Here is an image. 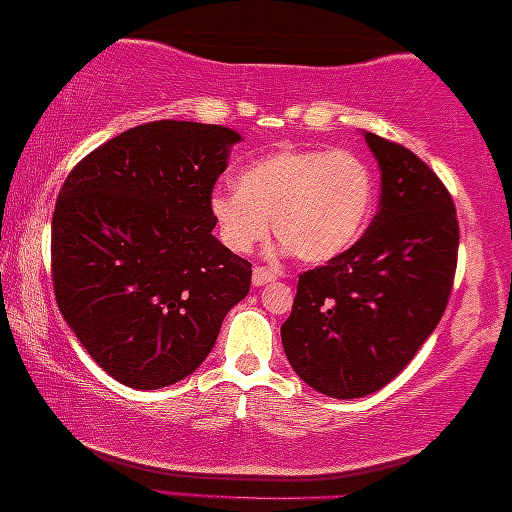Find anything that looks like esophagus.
I'll use <instances>...</instances> for the list:
<instances>
[{
  "label": "esophagus",
  "instance_id": "esophagus-1",
  "mask_svg": "<svg viewBox=\"0 0 512 512\" xmlns=\"http://www.w3.org/2000/svg\"><path fill=\"white\" fill-rule=\"evenodd\" d=\"M275 279H277V272L270 268H263V265H256L254 272H251V282H254V286H263L268 282H275Z\"/></svg>",
  "mask_w": 512,
  "mask_h": 512
}]
</instances>
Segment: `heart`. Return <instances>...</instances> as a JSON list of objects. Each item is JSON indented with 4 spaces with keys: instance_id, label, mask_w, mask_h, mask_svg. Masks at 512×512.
<instances>
[{
    "instance_id": "1",
    "label": "heart",
    "mask_w": 512,
    "mask_h": 512,
    "mask_svg": "<svg viewBox=\"0 0 512 512\" xmlns=\"http://www.w3.org/2000/svg\"><path fill=\"white\" fill-rule=\"evenodd\" d=\"M373 207L368 165L349 151L291 149L270 153L237 174L235 188L209 198L216 233L233 254H249L272 230L300 261L340 256L366 228Z\"/></svg>"
}]
</instances>
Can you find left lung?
Masks as SVG:
<instances>
[{
    "label": "left lung",
    "instance_id": "8db88e82",
    "mask_svg": "<svg viewBox=\"0 0 512 512\" xmlns=\"http://www.w3.org/2000/svg\"><path fill=\"white\" fill-rule=\"evenodd\" d=\"M382 177L380 212L361 240L298 277L282 345L314 391L361 398L389 384L436 331L457 270L459 223L436 172L366 132Z\"/></svg>",
    "mask_w": 512,
    "mask_h": 512
}]
</instances>
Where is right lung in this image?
<instances>
[{
    "label": "right lung",
    "instance_id": "right-lung-1",
    "mask_svg": "<svg viewBox=\"0 0 512 512\" xmlns=\"http://www.w3.org/2000/svg\"><path fill=\"white\" fill-rule=\"evenodd\" d=\"M240 139L223 125L144 123L90 151L62 184L51 223L55 300L93 361L125 387L191 375L249 293L251 263L216 240L209 214Z\"/></svg>",
    "mask_w": 512,
    "mask_h": 512
}]
</instances>
